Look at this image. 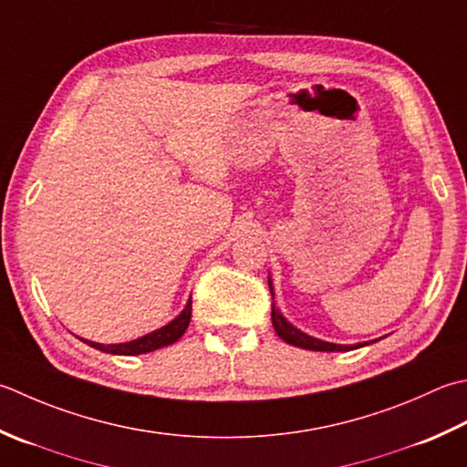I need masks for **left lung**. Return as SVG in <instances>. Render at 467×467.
<instances>
[{
  "instance_id": "1",
  "label": "left lung",
  "mask_w": 467,
  "mask_h": 467,
  "mask_svg": "<svg viewBox=\"0 0 467 467\" xmlns=\"http://www.w3.org/2000/svg\"><path fill=\"white\" fill-rule=\"evenodd\" d=\"M269 289H271V296H273V309H271V322L273 327H275L277 336L281 337L283 342H287L291 346H297V348H304V350H316V352H348L354 348H362V346H368L377 340H370V342H360V344H352V346H346V344H334V342H326V340H319V337L309 336L306 332L297 330L294 324H289L285 316L281 314V309L275 306V291H273V281L269 277Z\"/></svg>"
}]
</instances>
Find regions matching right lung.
I'll return each mask as SVG.
<instances>
[{
	"mask_svg": "<svg viewBox=\"0 0 467 467\" xmlns=\"http://www.w3.org/2000/svg\"><path fill=\"white\" fill-rule=\"evenodd\" d=\"M190 317H192V297L188 299L186 307L182 309V312L168 322L166 326L158 327V330H153L150 334H145L141 337H135L131 342H123V344H99V342H90L85 340V337H80L82 342L93 346V348L100 350V352H107V354H117V356H137V354H148L153 350H160L163 346H170L173 342H178L182 336H184L186 327L190 324Z\"/></svg>",
	"mask_w": 467,
	"mask_h": 467,
	"instance_id": "add662e5",
	"label": "right lung"
}]
</instances>
